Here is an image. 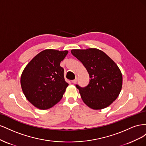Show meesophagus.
I'll return each instance as SVG.
<instances>
[{"label":"esophagus","mask_w":146,"mask_h":146,"mask_svg":"<svg viewBox=\"0 0 146 146\" xmlns=\"http://www.w3.org/2000/svg\"><path fill=\"white\" fill-rule=\"evenodd\" d=\"M77 79L76 78V79H74V80H73L72 81V83L75 84V83H77Z\"/></svg>","instance_id":"1"}]
</instances>
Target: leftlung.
Wrapping results in <instances>:
<instances>
[{
	"label": "left lung",
	"instance_id": "obj_1",
	"mask_svg": "<svg viewBox=\"0 0 146 146\" xmlns=\"http://www.w3.org/2000/svg\"><path fill=\"white\" fill-rule=\"evenodd\" d=\"M71 53L81 61L90 75L88 86L82 88L76 85L83 102L93 110L108 107L117 99L122 89V76L117 65L98 48L72 49Z\"/></svg>",
	"mask_w": 146,
	"mask_h": 146
}]
</instances>
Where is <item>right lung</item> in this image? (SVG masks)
Returning a JSON list of instances; mask_svg holds the SVG:
<instances>
[{
    "label": "right lung",
    "instance_id": "right-lung-1",
    "mask_svg": "<svg viewBox=\"0 0 146 146\" xmlns=\"http://www.w3.org/2000/svg\"><path fill=\"white\" fill-rule=\"evenodd\" d=\"M68 50L46 49L35 56L25 66L21 85L25 98L35 107L47 110L60 102L69 84L60 66Z\"/></svg>",
    "mask_w": 146,
    "mask_h": 146
}]
</instances>
